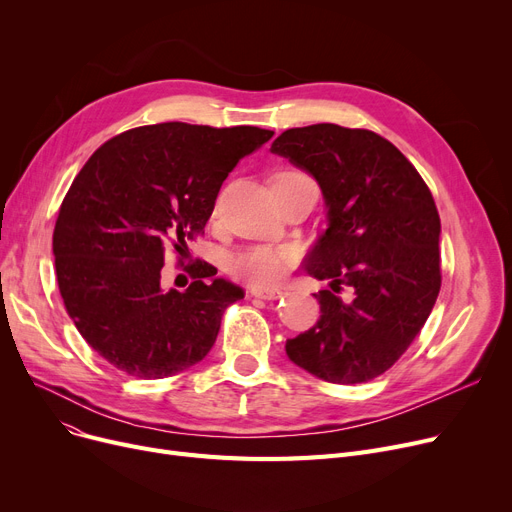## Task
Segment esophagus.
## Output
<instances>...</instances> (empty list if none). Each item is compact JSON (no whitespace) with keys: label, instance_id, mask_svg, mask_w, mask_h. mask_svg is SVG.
I'll return each mask as SVG.
<instances>
[{"label":"esophagus","instance_id":"34e87169","mask_svg":"<svg viewBox=\"0 0 512 512\" xmlns=\"http://www.w3.org/2000/svg\"><path fill=\"white\" fill-rule=\"evenodd\" d=\"M249 294H251V297H255V299H263V301H276V299L284 297V292H282V290H276V288H259V286L251 288V290H249Z\"/></svg>","mask_w":512,"mask_h":512}]
</instances>
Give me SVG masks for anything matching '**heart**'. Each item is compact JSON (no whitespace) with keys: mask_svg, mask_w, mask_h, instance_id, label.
<instances>
[{"mask_svg":"<svg viewBox=\"0 0 512 512\" xmlns=\"http://www.w3.org/2000/svg\"><path fill=\"white\" fill-rule=\"evenodd\" d=\"M307 174L297 170L280 172L276 178H305ZM294 253L286 247L272 245H257L247 251H240L230 257L228 272L255 286H274L278 284L292 267Z\"/></svg>","mask_w":512,"mask_h":512,"instance_id":"obj_1","label":"heart"}]
</instances>
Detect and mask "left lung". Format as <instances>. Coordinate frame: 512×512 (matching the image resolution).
<instances>
[{
  "label": "left lung",
  "mask_w": 512,
  "mask_h": 512,
  "mask_svg": "<svg viewBox=\"0 0 512 512\" xmlns=\"http://www.w3.org/2000/svg\"><path fill=\"white\" fill-rule=\"evenodd\" d=\"M272 151L315 176L330 218L305 263L330 288L315 294L317 324L286 340V355L332 384L369 382L405 355L438 299L432 191L405 155L367 128H290ZM344 287L352 299L342 302Z\"/></svg>",
  "instance_id": "left-lung-1"
}]
</instances>
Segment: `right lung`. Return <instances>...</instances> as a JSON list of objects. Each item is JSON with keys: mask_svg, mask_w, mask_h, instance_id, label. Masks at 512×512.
Instances as JSON below:
<instances>
[{"mask_svg": "<svg viewBox=\"0 0 512 512\" xmlns=\"http://www.w3.org/2000/svg\"><path fill=\"white\" fill-rule=\"evenodd\" d=\"M272 137L257 126H139L78 172L53 228L56 278L76 330L107 363L159 380L211 351L224 311L245 292L201 259L184 265L186 290H164L161 267L168 253L182 261L222 182Z\"/></svg>", "mask_w": 512, "mask_h": 512, "instance_id": "right-lung-1", "label": "right lung"}]
</instances>
